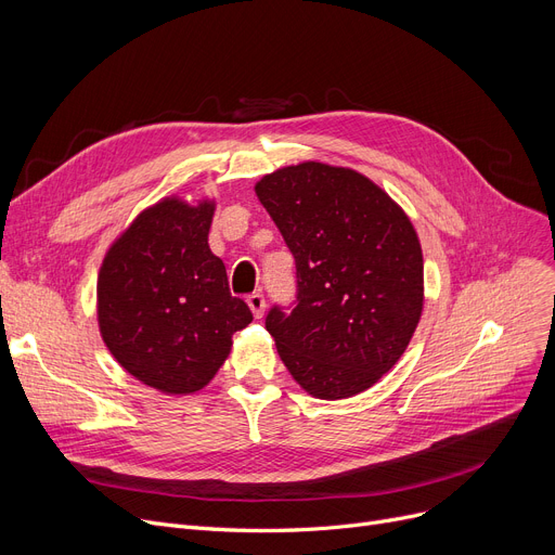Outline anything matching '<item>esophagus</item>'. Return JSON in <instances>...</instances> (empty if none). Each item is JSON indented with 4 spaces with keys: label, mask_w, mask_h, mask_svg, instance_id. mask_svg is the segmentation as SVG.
Returning a JSON list of instances; mask_svg holds the SVG:
<instances>
[{
    "label": "esophagus",
    "mask_w": 555,
    "mask_h": 555,
    "mask_svg": "<svg viewBox=\"0 0 555 555\" xmlns=\"http://www.w3.org/2000/svg\"><path fill=\"white\" fill-rule=\"evenodd\" d=\"M247 304H249V308H251L256 319H260L262 314H266V297H262V293H251L247 297Z\"/></svg>",
    "instance_id": "obj_1"
}]
</instances>
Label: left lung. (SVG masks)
Masks as SVG:
<instances>
[{
  "label": "left lung",
  "mask_w": 555,
  "mask_h": 555,
  "mask_svg": "<svg viewBox=\"0 0 555 555\" xmlns=\"http://www.w3.org/2000/svg\"><path fill=\"white\" fill-rule=\"evenodd\" d=\"M256 195L295 256L297 297L266 328L312 396H356L400 360L423 312V251L398 204L364 175L319 162L279 168Z\"/></svg>",
  "instance_id": "1"
}]
</instances>
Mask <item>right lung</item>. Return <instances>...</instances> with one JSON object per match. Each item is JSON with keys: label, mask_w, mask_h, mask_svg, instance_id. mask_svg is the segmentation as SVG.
Returning a JSON list of instances; mask_svg holds the SVG:
<instances>
[{"label": "right lung", "mask_w": 555, "mask_h": 555, "mask_svg": "<svg viewBox=\"0 0 555 555\" xmlns=\"http://www.w3.org/2000/svg\"><path fill=\"white\" fill-rule=\"evenodd\" d=\"M211 218V202L162 199L109 247L99 274L103 341L130 375L164 393L209 385L231 335L254 319L209 249Z\"/></svg>", "instance_id": "right-lung-1"}]
</instances>
